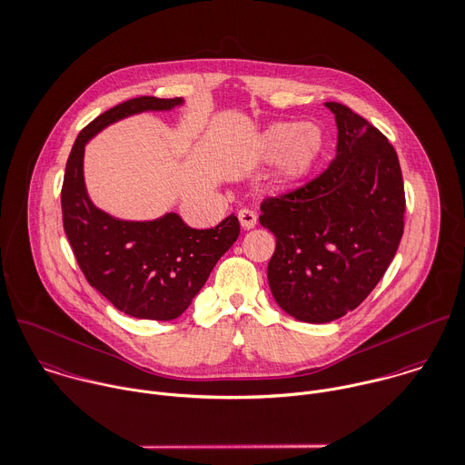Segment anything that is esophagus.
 <instances>
[{
    "label": "esophagus",
    "instance_id": "1",
    "mask_svg": "<svg viewBox=\"0 0 465 465\" xmlns=\"http://www.w3.org/2000/svg\"><path fill=\"white\" fill-rule=\"evenodd\" d=\"M239 223L244 230H252L255 224H257V213L253 210H248V208H242L239 213Z\"/></svg>",
    "mask_w": 465,
    "mask_h": 465
}]
</instances>
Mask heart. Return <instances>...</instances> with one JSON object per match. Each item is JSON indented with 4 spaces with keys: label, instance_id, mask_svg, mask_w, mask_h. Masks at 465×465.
Listing matches in <instances>:
<instances>
[{
    "label": "heart",
    "instance_id": "heart-1",
    "mask_svg": "<svg viewBox=\"0 0 465 465\" xmlns=\"http://www.w3.org/2000/svg\"><path fill=\"white\" fill-rule=\"evenodd\" d=\"M324 150V134L315 124L301 121L277 123L270 126L259 141L261 155L277 163V181L281 184H297L317 164Z\"/></svg>",
    "mask_w": 465,
    "mask_h": 465
}]
</instances>
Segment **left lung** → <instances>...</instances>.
<instances>
[{
	"instance_id": "obj_1",
	"label": "left lung",
	"mask_w": 465,
	"mask_h": 465,
	"mask_svg": "<svg viewBox=\"0 0 465 465\" xmlns=\"http://www.w3.org/2000/svg\"><path fill=\"white\" fill-rule=\"evenodd\" d=\"M324 104L337 121L335 159L308 184L264 199L259 217L277 239L268 262L272 295L312 324L344 317L373 292L399 250L406 212L388 137L346 104Z\"/></svg>"
}]
</instances>
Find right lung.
<instances>
[{"label": "right lung", "instance_id": "obj_1", "mask_svg": "<svg viewBox=\"0 0 465 465\" xmlns=\"http://www.w3.org/2000/svg\"><path fill=\"white\" fill-rule=\"evenodd\" d=\"M183 97L128 99L88 123L66 161L61 188L63 228L88 284L119 312L150 321H173L186 312L217 261L237 241L232 213L215 228L195 230L170 212L153 221H123L94 206L83 175L84 144L108 124L134 114L172 110Z\"/></svg>", "mask_w": 465, "mask_h": 465}]
</instances>
